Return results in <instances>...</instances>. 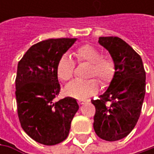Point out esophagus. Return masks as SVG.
<instances>
[{
  "label": "esophagus",
  "mask_w": 154,
  "mask_h": 154,
  "mask_svg": "<svg viewBox=\"0 0 154 154\" xmlns=\"http://www.w3.org/2000/svg\"><path fill=\"white\" fill-rule=\"evenodd\" d=\"M86 102H89V100L87 99V100H84V99H79L78 100V103H80V104H83V103H85Z\"/></svg>",
  "instance_id": "esophagus-1"
}]
</instances>
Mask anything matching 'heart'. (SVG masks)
Returning <instances> with one entry per match:
<instances>
[{
  "instance_id": "1",
  "label": "heart",
  "mask_w": 154,
  "mask_h": 154,
  "mask_svg": "<svg viewBox=\"0 0 154 154\" xmlns=\"http://www.w3.org/2000/svg\"><path fill=\"white\" fill-rule=\"evenodd\" d=\"M78 62H85L90 63V67L86 76L96 77L98 81L105 86L112 80L116 72L114 60L109 55H102L98 48L91 45H84L78 47L74 52ZM75 63L74 60L67 55L59 60L56 73L58 78L62 81H68L74 76ZM98 88V81L95 79L75 80L68 84L66 87L67 94L79 98L86 99Z\"/></svg>"
}]
</instances>
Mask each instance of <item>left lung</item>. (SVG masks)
Listing matches in <instances>:
<instances>
[{"mask_svg": "<svg viewBox=\"0 0 154 154\" xmlns=\"http://www.w3.org/2000/svg\"><path fill=\"white\" fill-rule=\"evenodd\" d=\"M98 43L109 51L116 66L108 89L95 105L93 128L99 138L115 141L126 137L139 119L146 92L142 60L131 46L117 37H100Z\"/></svg>", "mask_w": 154, "mask_h": 154, "instance_id": "obj_1", "label": "left lung"}]
</instances>
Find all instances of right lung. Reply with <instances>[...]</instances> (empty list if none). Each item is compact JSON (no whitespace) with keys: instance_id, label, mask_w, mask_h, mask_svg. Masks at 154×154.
Instances as JSON below:
<instances>
[{"instance_id":"add662e5","label":"right lung","mask_w":154,"mask_h":154,"mask_svg":"<svg viewBox=\"0 0 154 154\" xmlns=\"http://www.w3.org/2000/svg\"><path fill=\"white\" fill-rule=\"evenodd\" d=\"M76 38H51L32 45L18 63L15 80L17 111L24 131L37 142L58 144L68 137L79 109L70 97L55 101L61 86L56 67Z\"/></svg>"}]
</instances>
